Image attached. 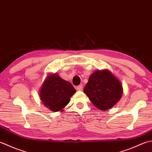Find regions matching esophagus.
<instances>
[{"label":"esophagus","instance_id":"obj_1","mask_svg":"<svg viewBox=\"0 0 152 152\" xmlns=\"http://www.w3.org/2000/svg\"><path fill=\"white\" fill-rule=\"evenodd\" d=\"M76 90L78 91H82L83 90V86L82 85H79L76 87Z\"/></svg>","mask_w":152,"mask_h":152}]
</instances>
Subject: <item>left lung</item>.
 <instances>
[{"label": "left lung", "instance_id": "8db88e82", "mask_svg": "<svg viewBox=\"0 0 152 152\" xmlns=\"http://www.w3.org/2000/svg\"><path fill=\"white\" fill-rule=\"evenodd\" d=\"M123 91L119 80L108 70L95 71L84 90L91 103L102 111L112 108L120 100Z\"/></svg>", "mask_w": 152, "mask_h": 152}]
</instances>
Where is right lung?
Here are the masks:
<instances>
[{"label": "right lung", "mask_w": 152, "mask_h": 152, "mask_svg": "<svg viewBox=\"0 0 152 152\" xmlns=\"http://www.w3.org/2000/svg\"><path fill=\"white\" fill-rule=\"evenodd\" d=\"M76 90L69 82L62 79L58 74L49 75L39 91L40 99L44 105L50 111H62L70 102Z\"/></svg>", "instance_id": "obj_1"}]
</instances>
